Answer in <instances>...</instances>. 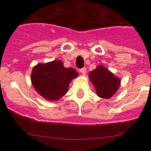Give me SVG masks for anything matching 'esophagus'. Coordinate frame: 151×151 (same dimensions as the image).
<instances>
[{
    "label": "esophagus",
    "mask_w": 151,
    "mask_h": 151,
    "mask_svg": "<svg viewBox=\"0 0 151 151\" xmlns=\"http://www.w3.org/2000/svg\"><path fill=\"white\" fill-rule=\"evenodd\" d=\"M79 72H80V73H81V74L85 75L86 73V68H81V69L79 70Z\"/></svg>",
    "instance_id": "34e87169"
}]
</instances>
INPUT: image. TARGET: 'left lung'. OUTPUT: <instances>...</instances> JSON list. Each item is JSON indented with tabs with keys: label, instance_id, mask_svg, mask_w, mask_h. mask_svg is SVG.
I'll list each match as a JSON object with an SVG mask.
<instances>
[{
	"label": "left lung",
	"instance_id": "1",
	"mask_svg": "<svg viewBox=\"0 0 151 151\" xmlns=\"http://www.w3.org/2000/svg\"><path fill=\"white\" fill-rule=\"evenodd\" d=\"M89 79L96 90V95L101 98L109 99L116 93L121 80L104 65L96 68L89 74Z\"/></svg>",
	"mask_w": 151,
	"mask_h": 151
}]
</instances>
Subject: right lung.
I'll return each mask as SVG.
<instances>
[{"mask_svg":"<svg viewBox=\"0 0 151 151\" xmlns=\"http://www.w3.org/2000/svg\"><path fill=\"white\" fill-rule=\"evenodd\" d=\"M79 76L72 68H65L60 60L39 63L31 73V82L37 92L47 101H55L68 92L72 79Z\"/></svg>","mask_w":151,"mask_h":151,"instance_id":"right-lung-1","label":"right lung"}]
</instances>
